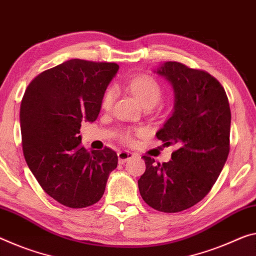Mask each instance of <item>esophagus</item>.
<instances>
[{"label": "esophagus", "mask_w": 256, "mask_h": 256, "mask_svg": "<svg viewBox=\"0 0 256 256\" xmlns=\"http://www.w3.org/2000/svg\"><path fill=\"white\" fill-rule=\"evenodd\" d=\"M117 155H118V162L122 164L134 157V154L131 152H125V150H123V152H118Z\"/></svg>", "instance_id": "esophagus-1"}]
</instances>
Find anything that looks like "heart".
I'll return each instance as SVG.
<instances>
[{
	"instance_id": "b5f03b06",
	"label": "heart",
	"mask_w": 256,
	"mask_h": 256,
	"mask_svg": "<svg viewBox=\"0 0 256 256\" xmlns=\"http://www.w3.org/2000/svg\"><path fill=\"white\" fill-rule=\"evenodd\" d=\"M128 88L133 92L138 100L140 101L142 106H149V104H155L160 101L162 96V88L160 83L152 76L141 75L132 78L128 82ZM116 98V88L115 86H109L104 91L102 99H101V106L104 109H109L114 104V100ZM146 133L144 128H136L134 130V134L142 136ZM120 138L122 141L126 144L133 142V132L125 130L120 133Z\"/></svg>"
}]
</instances>
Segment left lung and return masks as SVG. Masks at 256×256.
I'll list each match as a JSON object with an SVG mask.
<instances>
[{"label": "left lung", "instance_id": "obj_1", "mask_svg": "<svg viewBox=\"0 0 256 256\" xmlns=\"http://www.w3.org/2000/svg\"><path fill=\"white\" fill-rule=\"evenodd\" d=\"M174 90V110L156 133L176 144L168 163L142 156L146 171L138 180L142 200L160 212L176 213L196 205L212 189L230 150L231 112L224 88L208 72L176 62L155 70Z\"/></svg>", "mask_w": 256, "mask_h": 256}]
</instances>
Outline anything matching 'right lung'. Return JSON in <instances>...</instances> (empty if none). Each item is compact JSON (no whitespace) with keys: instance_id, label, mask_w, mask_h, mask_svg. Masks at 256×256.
<instances>
[{"instance_id":"add662e5","label":"right lung","mask_w":256,"mask_h":256,"mask_svg":"<svg viewBox=\"0 0 256 256\" xmlns=\"http://www.w3.org/2000/svg\"><path fill=\"white\" fill-rule=\"evenodd\" d=\"M114 62L72 59L38 75L20 104L22 152L28 168L48 196L70 208L102 197L118 157L110 148L88 152L82 120L94 122L108 84L118 70Z\"/></svg>"}]
</instances>
